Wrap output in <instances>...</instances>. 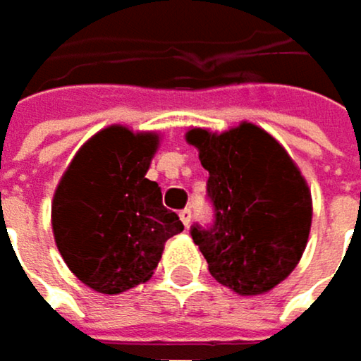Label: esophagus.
Listing matches in <instances>:
<instances>
[{"label":"esophagus","instance_id":"obj_1","mask_svg":"<svg viewBox=\"0 0 361 361\" xmlns=\"http://www.w3.org/2000/svg\"><path fill=\"white\" fill-rule=\"evenodd\" d=\"M180 219H181V224L188 228V226H190V221H192V211H190V209H183V211H180Z\"/></svg>","mask_w":361,"mask_h":361}]
</instances>
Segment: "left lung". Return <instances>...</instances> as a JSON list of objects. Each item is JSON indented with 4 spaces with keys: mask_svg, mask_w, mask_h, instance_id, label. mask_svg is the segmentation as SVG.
<instances>
[{
    "mask_svg": "<svg viewBox=\"0 0 361 361\" xmlns=\"http://www.w3.org/2000/svg\"><path fill=\"white\" fill-rule=\"evenodd\" d=\"M185 142L209 171L215 224L194 226L192 240L211 276L240 297L271 290L307 247L314 213L307 181L284 146L247 121L221 133L192 127Z\"/></svg>",
    "mask_w": 361,
    "mask_h": 361,
    "instance_id": "1",
    "label": "left lung"
}]
</instances>
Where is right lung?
<instances>
[{"mask_svg":"<svg viewBox=\"0 0 361 361\" xmlns=\"http://www.w3.org/2000/svg\"><path fill=\"white\" fill-rule=\"evenodd\" d=\"M159 133L110 125L92 135L51 200V230L68 269L90 288L118 295L152 278L180 217L146 178Z\"/></svg>","mask_w":361,"mask_h":361,"instance_id":"obj_1","label":"right lung"}]
</instances>
